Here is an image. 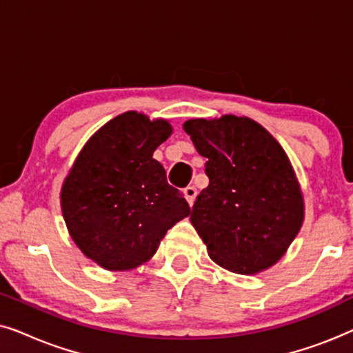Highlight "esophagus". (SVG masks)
<instances>
[{
  "mask_svg": "<svg viewBox=\"0 0 353 353\" xmlns=\"http://www.w3.org/2000/svg\"><path fill=\"white\" fill-rule=\"evenodd\" d=\"M196 196H197V190H196L194 186H188V188H185V197H186V201L190 202V205L194 204Z\"/></svg>",
  "mask_w": 353,
  "mask_h": 353,
  "instance_id": "1",
  "label": "esophagus"
}]
</instances>
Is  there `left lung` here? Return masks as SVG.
<instances>
[{
    "label": "left lung",
    "instance_id": "1",
    "mask_svg": "<svg viewBox=\"0 0 353 353\" xmlns=\"http://www.w3.org/2000/svg\"><path fill=\"white\" fill-rule=\"evenodd\" d=\"M185 132L207 157L209 186L192 205L191 223L210 259L241 274L272 267L303 220L302 192L286 152L248 117L192 119Z\"/></svg>",
    "mask_w": 353,
    "mask_h": 353
}]
</instances>
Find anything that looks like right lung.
<instances>
[{
	"instance_id": "add662e5",
	"label": "right lung",
	"mask_w": 353,
	"mask_h": 353,
	"mask_svg": "<svg viewBox=\"0 0 353 353\" xmlns=\"http://www.w3.org/2000/svg\"><path fill=\"white\" fill-rule=\"evenodd\" d=\"M165 120L125 112L98 130L65 178L62 215L75 244L105 270H132L156 254L190 204L152 159L170 137Z\"/></svg>"
}]
</instances>
